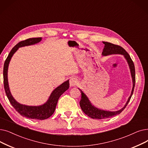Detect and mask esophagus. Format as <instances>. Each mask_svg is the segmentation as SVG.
<instances>
[{
    "label": "esophagus",
    "instance_id": "34e87169",
    "mask_svg": "<svg viewBox=\"0 0 148 148\" xmlns=\"http://www.w3.org/2000/svg\"><path fill=\"white\" fill-rule=\"evenodd\" d=\"M77 83H78L77 80V79H75L74 77L71 78L70 80H69V84H70L71 86H72L75 85Z\"/></svg>",
    "mask_w": 148,
    "mask_h": 148
}]
</instances>
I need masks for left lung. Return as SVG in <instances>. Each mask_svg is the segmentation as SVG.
<instances>
[{
  "instance_id": "left-lung-1",
  "label": "left lung",
  "mask_w": 148,
  "mask_h": 148,
  "mask_svg": "<svg viewBox=\"0 0 148 148\" xmlns=\"http://www.w3.org/2000/svg\"><path fill=\"white\" fill-rule=\"evenodd\" d=\"M103 43L105 44V47L102 52L103 56H106L108 55L117 54L124 56L125 58L127 60V62L130 66L131 77L132 79L133 86H132L131 95L130 96V97L128 98V100L126 103L125 105L122 108L121 110L116 111H105L95 107L94 105H92L91 101H89V99L84 94V92H83L79 88V89L81 91V94H82L81 100L80 101V106L82 108V110L83 111V112H84L85 114H86L88 116L94 119H105L107 118L112 117L113 116H115V115L120 114L124 110V109L126 108V106L128 104V103H129L132 95L135 84H136V72H135V66H134V62L132 60L129 54L126 52L125 49H123L119 45H114L113 43H111L110 42H103Z\"/></svg>"
}]
</instances>
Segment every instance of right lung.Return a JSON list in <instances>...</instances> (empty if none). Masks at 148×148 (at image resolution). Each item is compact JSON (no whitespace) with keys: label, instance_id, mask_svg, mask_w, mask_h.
<instances>
[{"label":"right lung","instance_id":"add662e5","mask_svg":"<svg viewBox=\"0 0 148 148\" xmlns=\"http://www.w3.org/2000/svg\"><path fill=\"white\" fill-rule=\"evenodd\" d=\"M41 40L42 37L29 38L25 40L18 42L14 47L12 48L7 58L5 60L3 71L5 91L11 105L14 108L16 111L22 116L36 120H45L51 117L55 111L59 97L63 92H65L67 89H68L69 87V80L63 82L62 84L57 87L52 92L45 103L40 106H27L22 105L18 103L12 97L10 92L8 82V68L12 56L16 52L18 48L31 45L40 42Z\"/></svg>","mask_w":148,"mask_h":148}]
</instances>
